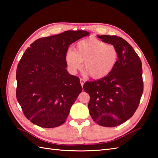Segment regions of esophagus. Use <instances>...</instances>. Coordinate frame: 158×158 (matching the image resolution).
Returning a JSON list of instances; mask_svg holds the SVG:
<instances>
[{"instance_id":"1","label":"esophagus","mask_w":158,"mask_h":158,"mask_svg":"<svg viewBox=\"0 0 158 158\" xmlns=\"http://www.w3.org/2000/svg\"><path fill=\"white\" fill-rule=\"evenodd\" d=\"M80 83H81V87H82V88H83V84H84V83H85V81H84V80H83V79H80Z\"/></svg>"}]
</instances>
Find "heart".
Here are the masks:
<instances>
[{
	"instance_id": "heart-1",
	"label": "heart",
	"mask_w": 158,
	"mask_h": 158,
	"mask_svg": "<svg viewBox=\"0 0 158 158\" xmlns=\"http://www.w3.org/2000/svg\"><path fill=\"white\" fill-rule=\"evenodd\" d=\"M119 53L113 45L106 44L95 37L81 40L77 43L75 51L66 53L65 61L69 70L75 73L81 69L92 79H100L106 77L115 68Z\"/></svg>"
}]
</instances>
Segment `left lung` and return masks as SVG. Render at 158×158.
Returning <instances> with one entry per match:
<instances>
[{
	"instance_id": "obj_1",
	"label": "left lung",
	"mask_w": 158,
	"mask_h": 158,
	"mask_svg": "<svg viewBox=\"0 0 158 158\" xmlns=\"http://www.w3.org/2000/svg\"><path fill=\"white\" fill-rule=\"evenodd\" d=\"M102 41L114 45L119 58L109 75L86 82L83 89L90 96L88 109L100 126L115 127L134 115L143 92L142 63L126 40L117 36L101 35Z\"/></svg>"
}]
</instances>
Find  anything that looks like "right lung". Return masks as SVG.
<instances>
[{"instance_id":"right-lung-1","label":"right lung","mask_w":158,"mask_h":158,"mask_svg":"<svg viewBox=\"0 0 158 158\" xmlns=\"http://www.w3.org/2000/svg\"><path fill=\"white\" fill-rule=\"evenodd\" d=\"M89 33L67 31L36 40L26 50L16 71V98L32 123L52 128L65 122L82 91L79 77L67 72L69 47Z\"/></svg>"}]
</instances>
